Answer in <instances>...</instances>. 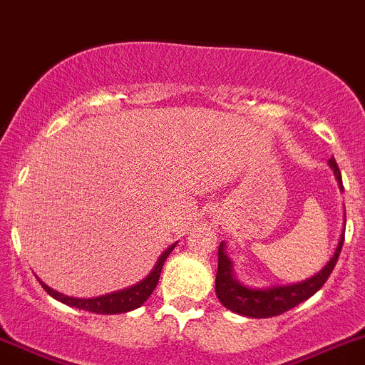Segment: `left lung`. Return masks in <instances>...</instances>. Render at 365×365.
<instances>
[{
    "instance_id": "obj_1",
    "label": "left lung",
    "mask_w": 365,
    "mask_h": 365,
    "mask_svg": "<svg viewBox=\"0 0 365 365\" xmlns=\"http://www.w3.org/2000/svg\"><path fill=\"white\" fill-rule=\"evenodd\" d=\"M331 169L334 170L340 189H342V175L338 169L334 158L329 160ZM344 244V235L340 238L336 251H334L333 258L329 264L322 269L318 274H314L309 280L300 282V284L293 285H284V287H271V289H251L242 285L240 282L235 280L232 274V265L231 260L225 255L223 244L218 247V272H216V297L222 302L227 309L232 313L244 314L249 318H271L278 317V314L285 313V311L293 309L298 304L305 302L307 298L313 297L322 285L326 284L329 274L333 272L334 265L338 262V256L342 251Z\"/></svg>"
}]
</instances>
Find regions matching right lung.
I'll list each match as a JSON object with an SVG mask.
<instances>
[{"label":"right lung","instance_id":"add662e5","mask_svg":"<svg viewBox=\"0 0 365 365\" xmlns=\"http://www.w3.org/2000/svg\"><path fill=\"white\" fill-rule=\"evenodd\" d=\"M176 244L170 245L162 256H160V260L156 262L154 269L150 271L149 277L145 280H142L140 284L133 285L129 289H123V291H118V293H110V294H105V297H98V298H71L67 294H61L54 289H51L48 285H45L41 282V287L51 294L52 298L56 300L63 302V304L72 305V307H78V309H85V311H91V313H96V314H118V313H127V311H133L136 307L143 304L147 298L153 294L154 287L158 285L160 280V272H162L163 264H165L167 256L170 255V251L175 249Z\"/></svg>","mask_w":365,"mask_h":365}]
</instances>
